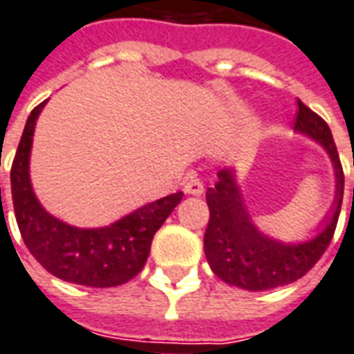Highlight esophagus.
<instances>
[{"instance_id": "obj_1", "label": "esophagus", "mask_w": 354, "mask_h": 354, "mask_svg": "<svg viewBox=\"0 0 354 354\" xmlns=\"http://www.w3.org/2000/svg\"><path fill=\"white\" fill-rule=\"evenodd\" d=\"M183 190H185V194H188V196H201L203 194V183L198 179V177H188L187 180H185V185H183Z\"/></svg>"}]
</instances>
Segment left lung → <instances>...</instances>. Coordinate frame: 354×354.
<instances>
[{
  "instance_id": "8db88e82",
  "label": "left lung",
  "mask_w": 354,
  "mask_h": 354,
  "mask_svg": "<svg viewBox=\"0 0 354 354\" xmlns=\"http://www.w3.org/2000/svg\"><path fill=\"white\" fill-rule=\"evenodd\" d=\"M295 132L325 149L336 177L330 211L317 225V235L304 243H281L265 235L250 216L233 167L218 171L216 185L207 188L209 225L203 237L212 272L230 286L265 291L293 283L321 259L332 241L344 199V169L328 124L299 100ZM354 199V190H353Z\"/></svg>"
}]
</instances>
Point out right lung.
Segmentation results:
<instances>
[{
	"label": "right lung",
	"instance_id": "add662e5",
	"mask_svg": "<svg viewBox=\"0 0 354 354\" xmlns=\"http://www.w3.org/2000/svg\"><path fill=\"white\" fill-rule=\"evenodd\" d=\"M46 102L28 117L10 167L12 205L24 243L37 261L61 280L87 288L127 283L143 268L151 241L179 205L183 192L156 199L104 227H76L52 216L37 199L29 179L35 124Z\"/></svg>",
	"mask_w": 354,
	"mask_h": 354
}]
</instances>
